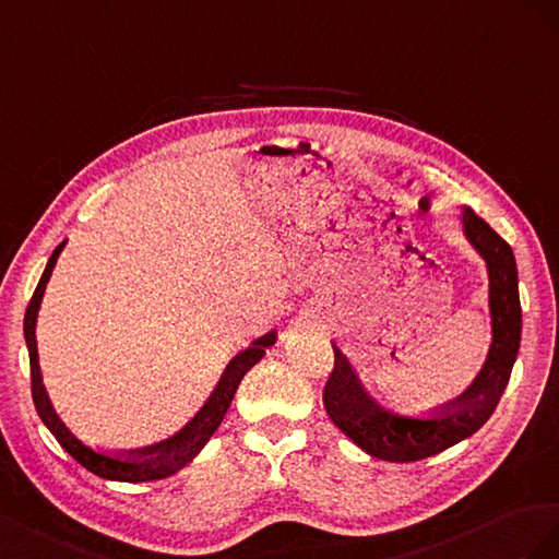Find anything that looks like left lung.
<instances>
[{"mask_svg":"<svg viewBox=\"0 0 559 559\" xmlns=\"http://www.w3.org/2000/svg\"><path fill=\"white\" fill-rule=\"evenodd\" d=\"M464 231L487 262L491 309V346L485 368L464 395L421 417H405L374 403L360 386L346 356L332 344L334 368L323 389L325 412L334 426L370 456L407 464L444 452L483 428L508 386L522 334L515 254L471 209L464 211Z\"/></svg>","mask_w":559,"mask_h":559,"instance_id":"8db88e82","label":"left lung"}]
</instances>
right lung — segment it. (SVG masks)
Instances as JSON below:
<instances>
[{
    "mask_svg": "<svg viewBox=\"0 0 559 559\" xmlns=\"http://www.w3.org/2000/svg\"><path fill=\"white\" fill-rule=\"evenodd\" d=\"M66 248V241H62L53 254L49 258V264H46L44 274L37 283L35 295H32L29 305L25 309V342L29 350V379H32V401H35L39 419L44 426L51 430L56 440L60 442V448L66 450L74 461H79L86 471L95 473L98 477H105V480H119V483H150V480H164V477L178 473L185 468L191 459H194L203 448L205 442L211 440V436L217 430V426L225 419V414L234 401V393L241 384V379L246 372L252 368L254 362H260L264 350L276 342V332H269L264 337H260L250 348L241 350L229 365L225 374L217 381V386L213 395L209 397V403L201 407V412L191 419L178 436H173L164 442L152 444V448H142V450H131V452H103V450H93L82 440H76L68 426L58 419V414L46 395V389L41 384V372H39V356H37V337H35V325H37V311L41 305V297L46 290V283L51 278V271L56 266V260L60 250Z\"/></svg>",
    "mask_w": 559,
    "mask_h": 559,
    "instance_id": "add662e5",
    "label": "right lung"
}]
</instances>
